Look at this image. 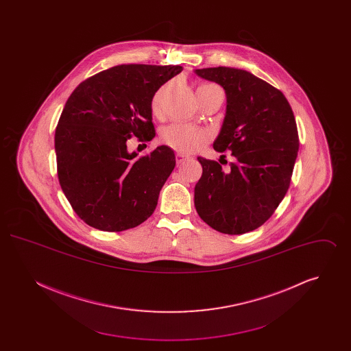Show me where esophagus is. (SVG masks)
I'll return each mask as SVG.
<instances>
[{"label":"esophagus","mask_w":351,"mask_h":351,"mask_svg":"<svg viewBox=\"0 0 351 351\" xmlns=\"http://www.w3.org/2000/svg\"><path fill=\"white\" fill-rule=\"evenodd\" d=\"M189 156L188 155H185V154H182V152H176V162L178 163H182L183 160H185V159H188Z\"/></svg>","instance_id":"esophagus-1"}]
</instances>
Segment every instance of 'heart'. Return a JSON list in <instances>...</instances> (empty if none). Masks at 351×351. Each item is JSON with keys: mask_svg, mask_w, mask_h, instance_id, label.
<instances>
[{"mask_svg": "<svg viewBox=\"0 0 351 351\" xmlns=\"http://www.w3.org/2000/svg\"><path fill=\"white\" fill-rule=\"evenodd\" d=\"M167 85L160 86L151 99V112L155 116H159L163 109V99L167 92ZM212 92H222L215 84H201L197 88V96L212 93ZM163 143H166L171 149L180 152H193L200 149L201 146L208 141V135L205 132L192 128L185 123H173L166 128L160 135Z\"/></svg>", "mask_w": 351, "mask_h": 351, "instance_id": "obj_1", "label": "heart"}]
</instances>
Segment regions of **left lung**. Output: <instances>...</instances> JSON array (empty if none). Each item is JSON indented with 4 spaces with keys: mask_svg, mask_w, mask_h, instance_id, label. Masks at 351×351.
I'll list each match as a JSON object with an SVG mask.
<instances>
[{
    "mask_svg": "<svg viewBox=\"0 0 351 351\" xmlns=\"http://www.w3.org/2000/svg\"><path fill=\"white\" fill-rule=\"evenodd\" d=\"M195 72L226 92V116L213 147L235 159L225 172L216 160L197 158L202 175L195 186L196 210L219 233H249L274 215L289 188L299 151L296 119L283 93L247 71Z\"/></svg>",
    "mask_w": 351,
    "mask_h": 351,
    "instance_id": "1",
    "label": "left lung"
}]
</instances>
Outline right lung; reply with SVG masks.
<instances>
[{
  "instance_id": "right-lung-1",
  "label": "right lung",
  "mask_w": 351,
  "mask_h": 351,
  "mask_svg": "<svg viewBox=\"0 0 351 351\" xmlns=\"http://www.w3.org/2000/svg\"><path fill=\"white\" fill-rule=\"evenodd\" d=\"M180 66L122 64L79 84L55 130L58 178L72 209L89 226L123 232L154 213L175 168V154L159 146L136 158L126 142L155 136L154 93Z\"/></svg>"
}]
</instances>
